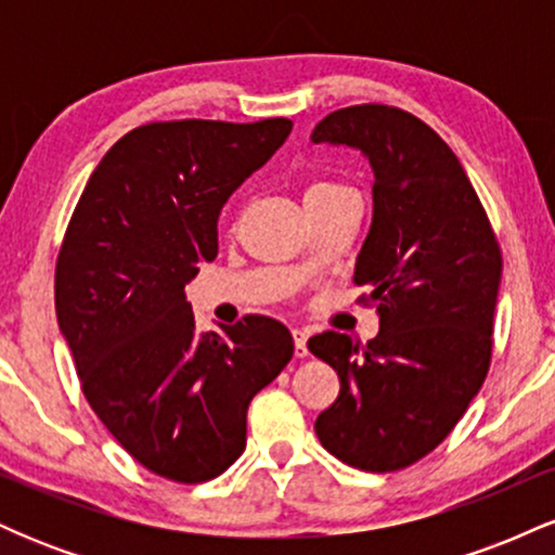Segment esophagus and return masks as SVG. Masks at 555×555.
Returning a JSON list of instances; mask_svg holds the SVG:
<instances>
[{
	"label": "esophagus",
	"mask_w": 555,
	"mask_h": 555,
	"mask_svg": "<svg viewBox=\"0 0 555 555\" xmlns=\"http://www.w3.org/2000/svg\"><path fill=\"white\" fill-rule=\"evenodd\" d=\"M292 339H295V354L297 358H308V334L302 328L292 331Z\"/></svg>",
	"instance_id": "esophagus-1"
}]
</instances>
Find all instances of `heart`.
<instances>
[{
  "label": "heart",
  "mask_w": 555,
  "mask_h": 555,
  "mask_svg": "<svg viewBox=\"0 0 555 555\" xmlns=\"http://www.w3.org/2000/svg\"><path fill=\"white\" fill-rule=\"evenodd\" d=\"M326 188H336V184H331V182H315V184H310L308 193H318V190H326Z\"/></svg>",
  "instance_id": "1"
}]
</instances>
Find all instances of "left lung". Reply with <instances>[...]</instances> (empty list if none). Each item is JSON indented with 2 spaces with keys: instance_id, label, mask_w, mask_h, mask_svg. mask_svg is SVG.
I'll return each mask as SVG.
<instances>
[{
  "instance_id": "8db88e82",
  "label": "left lung",
  "mask_w": 555,
  "mask_h": 555,
  "mask_svg": "<svg viewBox=\"0 0 555 555\" xmlns=\"http://www.w3.org/2000/svg\"><path fill=\"white\" fill-rule=\"evenodd\" d=\"M313 143L349 145L373 167V224L354 263L380 331L360 347L323 331L308 349L339 375L318 441L365 473L404 469L454 430L493 352L501 247L454 151L386 104L331 112Z\"/></svg>"
}]
</instances>
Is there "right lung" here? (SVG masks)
Masks as SVG:
<instances>
[{"label": "right lung", "instance_id": "1", "mask_svg": "<svg viewBox=\"0 0 555 555\" xmlns=\"http://www.w3.org/2000/svg\"><path fill=\"white\" fill-rule=\"evenodd\" d=\"M289 132L284 117L140 125L106 151L67 224L54 302L82 393L127 454L167 480L193 486L234 464L247 406L295 354L269 315L197 334L184 297L219 253L229 195Z\"/></svg>", "mask_w": 555, "mask_h": 555}]
</instances>
